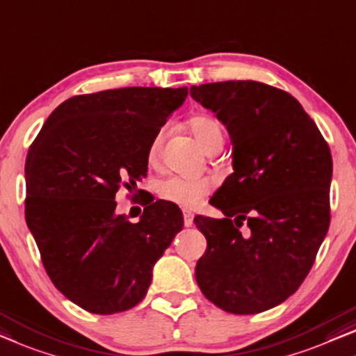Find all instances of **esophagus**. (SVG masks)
<instances>
[{
  "mask_svg": "<svg viewBox=\"0 0 356 356\" xmlns=\"http://www.w3.org/2000/svg\"><path fill=\"white\" fill-rule=\"evenodd\" d=\"M183 218H184V226H186V228L193 226V223H194V213L193 212H189V210H184Z\"/></svg>",
  "mask_w": 356,
  "mask_h": 356,
  "instance_id": "34e87169",
  "label": "esophagus"
}]
</instances>
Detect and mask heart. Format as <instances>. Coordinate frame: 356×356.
Masks as SVG:
<instances>
[{"mask_svg": "<svg viewBox=\"0 0 356 356\" xmlns=\"http://www.w3.org/2000/svg\"><path fill=\"white\" fill-rule=\"evenodd\" d=\"M188 127L195 140L199 141L200 146L209 152L210 149L223 144L225 140V130L221 123L212 115H194L189 118ZM167 130L162 128L154 135L151 144L147 149V162L151 165H156L161 157L162 144L165 141ZM213 183L207 178H183V177H172L161 183L159 186V193L168 202H173L179 205V207L191 209L195 207L200 200H204L207 195L212 193Z\"/></svg>", "mask_w": 356, "mask_h": 356, "instance_id": "1", "label": "heart"}]
</instances>
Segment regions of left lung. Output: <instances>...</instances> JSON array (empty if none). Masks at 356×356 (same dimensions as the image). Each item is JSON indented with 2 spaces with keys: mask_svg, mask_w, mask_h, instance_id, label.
Segmentation results:
<instances>
[{
  "mask_svg": "<svg viewBox=\"0 0 356 356\" xmlns=\"http://www.w3.org/2000/svg\"><path fill=\"white\" fill-rule=\"evenodd\" d=\"M191 96L228 130L234 170L210 199L225 218H194L207 239L195 281L221 310L255 315L291 297L315 264L331 221V151L275 86L229 80L191 86Z\"/></svg>",
  "mask_w": 356,
  "mask_h": 356,
  "instance_id": "obj_1",
  "label": "left lung"
}]
</instances>
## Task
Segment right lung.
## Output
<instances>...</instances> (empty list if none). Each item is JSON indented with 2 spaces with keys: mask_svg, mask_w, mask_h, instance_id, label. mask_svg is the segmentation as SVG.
<instances>
[{
  "mask_svg": "<svg viewBox=\"0 0 356 356\" xmlns=\"http://www.w3.org/2000/svg\"><path fill=\"white\" fill-rule=\"evenodd\" d=\"M188 88L106 90L56 107L25 161V220L53 284L96 315L130 310L152 268L183 229L181 210L144 209L138 223L115 213L120 186L147 173V149Z\"/></svg>",
  "mask_w": 356,
  "mask_h": 356,
  "instance_id": "right-lung-1",
  "label": "right lung"
}]
</instances>
